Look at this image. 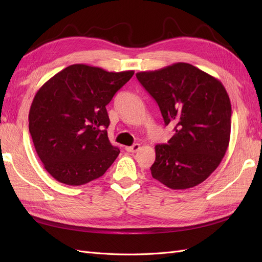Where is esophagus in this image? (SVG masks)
Masks as SVG:
<instances>
[{"instance_id": "1", "label": "esophagus", "mask_w": 262, "mask_h": 262, "mask_svg": "<svg viewBox=\"0 0 262 262\" xmlns=\"http://www.w3.org/2000/svg\"><path fill=\"white\" fill-rule=\"evenodd\" d=\"M140 144H133L132 146H125V150L126 152H129V153H136V152H138V150L140 149Z\"/></svg>"}]
</instances>
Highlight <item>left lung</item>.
Masks as SVG:
<instances>
[{"mask_svg": "<svg viewBox=\"0 0 262 262\" xmlns=\"http://www.w3.org/2000/svg\"><path fill=\"white\" fill-rule=\"evenodd\" d=\"M157 102L165 125L175 126L167 144L155 146L154 179L173 190L201 184L224 157L231 137L232 106L217 78L189 63L137 73Z\"/></svg>", "mask_w": 262, "mask_h": 262, "instance_id": "left-lung-1", "label": "left lung"}]
</instances>
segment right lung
Segmentation results:
<instances>
[{
	"label": "right lung",
	"mask_w": 262,
	"mask_h": 262,
	"mask_svg": "<svg viewBox=\"0 0 262 262\" xmlns=\"http://www.w3.org/2000/svg\"><path fill=\"white\" fill-rule=\"evenodd\" d=\"M133 74L73 64L39 89L29 110V132L55 180L81 186L104 175L115 162L120 150L108 139L106 106Z\"/></svg>",
	"instance_id": "1"
}]
</instances>
